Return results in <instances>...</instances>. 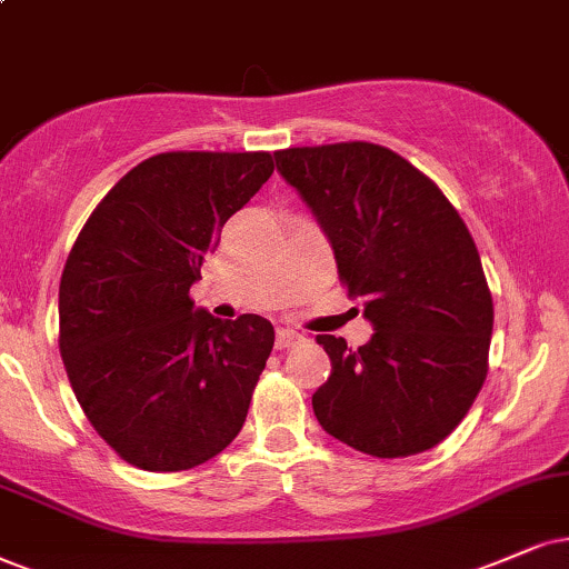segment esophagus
<instances>
[{"instance_id":"1","label":"esophagus","mask_w":569,"mask_h":569,"mask_svg":"<svg viewBox=\"0 0 569 569\" xmlns=\"http://www.w3.org/2000/svg\"><path fill=\"white\" fill-rule=\"evenodd\" d=\"M278 349H289V347H293V343H299L301 341V338H305V336H301L299 333V330H293V328H278Z\"/></svg>"}]
</instances>
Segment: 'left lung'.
<instances>
[{"mask_svg":"<svg viewBox=\"0 0 569 569\" xmlns=\"http://www.w3.org/2000/svg\"><path fill=\"white\" fill-rule=\"evenodd\" d=\"M276 164L376 328L359 349L318 336L330 376L312 397L315 417L370 457L433 449L488 372L493 301L465 220L428 176L378 143L293 147L276 152Z\"/></svg>","mask_w":569,"mask_h":569,"instance_id":"1","label":"left lung"}]
</instances>
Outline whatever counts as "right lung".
<instances>
[{
	"instance_id": "obj_1",
	"label": "right lung",
	"mask_w": 569,
	"mask_h": 569,
	"mask_svg": "<svg viewBox=\"0 0 569 569\" xmlns=\"http://www.w3.org/2000/svg\"><path fill=\"white\" fill-rule=\"evenodd\" d=\"M276 170L268 152H164L86 220L60 280V355L78 405L128 465L191 470L239 436L276 330L218 320L189 289L233 212Z\"/></svg>"
}]
</instances>
